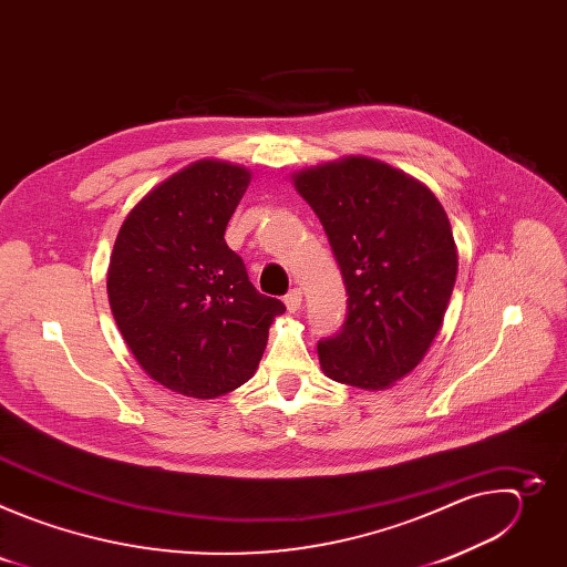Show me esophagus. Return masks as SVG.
Segmentation results:
<instances>
[{
  "instance_id": "esophagus-1",
  "label": "esophagus",
  "mask_w": 567,
  "mask_h": 567,
  "mask_svg": "<svg viewBox=\"0 0 567 567\" xmlns=\"http://www.w3.org/2000/svg\"><path fill=\"white\" fill-rule=\"evenodd\" d=\"M300 302H302V291L298 287L289 289L287 296H285V305L289 311H298L300 309Z\"/></svg>"
}]
</instances>
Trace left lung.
I'll list each match as a JSON object with an SVG mask.
<instances>
[{"label":"left lung","instance_id":"left-lung-1","mask_svg":"<svg viewBox=\"0 0 567 567\" xmlns=\"http://www.w3.org/2000/svg\"><path fill=\"white\" fill-rule=\"evenodd\" d=\"M348 291L339 334L318 341L330 379L379 390L409 374L442 328L457 251L437 197L381 161L348 156L293 177Z\"/></svg>","mask_w":567,"mask_h":567}]
</instances>
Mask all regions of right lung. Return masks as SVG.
I'll return each mask as SVG.
<instances>
[{
  "mask_svg": "<svg viewBox=\"0 0 567 567\" xmlns=\"http://www.w3.org/2000/svg\"><path fill=\"white\" fill-rule=\"evenodd\" d=\"M249 182L245 168L197 161L147 193L114 241L116 326L141 368L186 396L213 399L249 381L285 311L224 239Z\"/></svg>",
  "mask_w": 567,
  "mask_h": 567,
  "instance_id": "add662e5",
  "label": "right lung"
}]
</instances>
